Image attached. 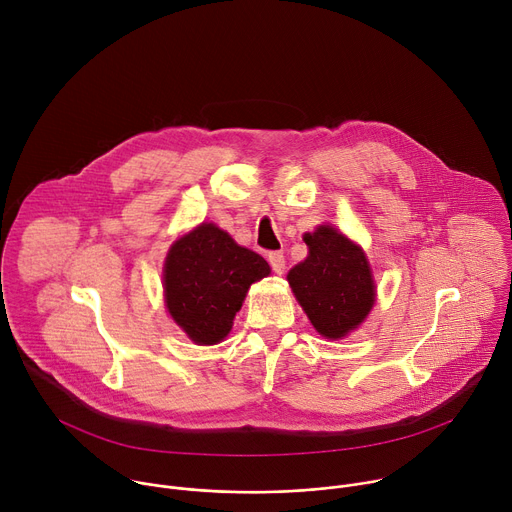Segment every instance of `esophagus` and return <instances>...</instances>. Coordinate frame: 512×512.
I'll return each mask as SVG.
<instances>
[{
	"label": "esophagus",
	"instance_id": "obj_1",
	"mask_svg": "<svg viewBox=\"0 0 512 512\" xmlns=\"http://www.w3.org/2000/svg\"><path fill=\"white\" fill-rule=\"evenodd\" d=\"M267 261H269L271 269H273L277 275H281V273L285 271V257H283V253H281V251H273V253H269V255H267Z\"/></svg>",
	"mask_w": 512,
	"mask_h": 512
}]
</instances>
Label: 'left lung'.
<instances>
[{"label": "left lung", "instance_id": "1", "mask_svg": "<svg viewBox=\"0 0 512 512\" xmlns=\"http://www.w3.org/2000/svg\"><path fill=\"white\" fill-rule=\"evenodd\" d=\"M310 255L287 273L298 302L326 338L354 330L375 304V285L362 249L328 225L304 235Z\"/></svg>", "mask_w": 512, "mask_h": 512}]
</instances>
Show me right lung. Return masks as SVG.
I'll use <instances>...</instances> for the list:
<instances>
[{"label":"right lung","instance_id":"1","mask_svg":"<svg viewBox=\"0 0 512 512\" xmlns=\"http://www.w3.org/2000/svg\"><path fill=\"white\" fill-rule=\"evenodd\" d=\"M267 261L239 247L225 231L202 223L178 239L164 267L166 304L196 344L221 342L253 281L269 275Z\"/></svg>","mask_w":512,"mask_h":512}]
</instances>
